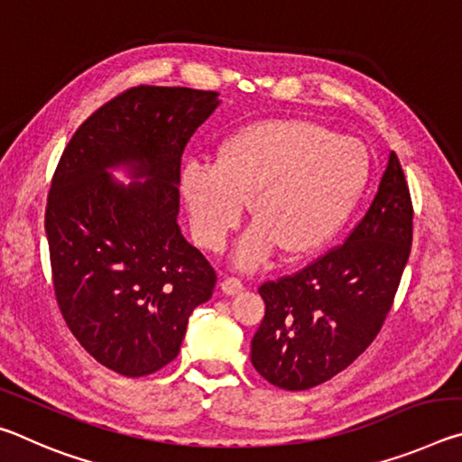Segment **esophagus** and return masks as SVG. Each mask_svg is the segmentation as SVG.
I'll use <instances>...</instances> for the list:
<instances>
[{
	"label": "esophagus",
	"mask_w": 462,
	"mask_h": 462,
	"mask_svg": "<svg viewBox=\"0 0 462 462\" xmlns=\"http://www.w3.org/2000/svg\"><path fill=\"white\" fill-rule=\"evenodd\" d=\"M242 289H245V283H242V281L238 279V277H224V281H222V291L226 293V295H236V293H240Z\"/></svg>",
	"instance_id": "esophagus-1"
}]
</instances>
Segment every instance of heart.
Here are the masks:
<instances>
[{"instance_id":"heart-1","label":"heart","mask_w":462,"mask_h":462,"mask_svg":"<svg viewBox=\"0 0 462 462\" xmlns=\"http://www.w3.org/2000/svg\"><path fill=\"white\" fill-rule=\"evenodd\" d=\"M371 175L356 138L310 120H263L234 132L214 165L189 161L179 187L195 240L220 253L248 201L253 228L236 261L254 269L275 253L306 256L324 248L348 220Z\"/></svg>"}]
</instances>
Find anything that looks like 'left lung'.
Segmentation results:
<instances>
[{"label": "left lung", "mask_w": 462, "mask_h": 462, "mask_svg": "<svg viewBox=\"0 0 462 462\" xmlns=\"http://www.w3.org/2000/svg\"><path fill=\"white\" fill-rule=\"evenodd\" d=\"M413 206L395 152L371 208L344 245L259 287L264 318L250 361L264 379L306 391L346 369L377 338L410 259Z\"/></svg>", "instance_id": "left-lung-1"}]
</instances>
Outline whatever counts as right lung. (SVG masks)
<instances>
[{"label": "right lung", "instance_id": "add662e5", "mask_svg": "<svg viewBox=\"0 0 462 462\" xmlns=\"http://www.w3.org/2000/svg\"><path fill=\"white\" fill-rule=\"evenodd\" d=\"M216 91L130 88L69 140L46 198L52 287L69 330L107 369L144 377L179 355L216 271L177 224L181 156ZM130 164L144 184H116Z\"/></svg>", "mask_w": 462, "mask_h": 462}]
</instances>
